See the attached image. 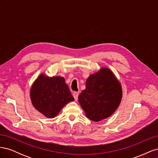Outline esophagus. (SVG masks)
Masks as SVG:
<instances>
[{"instance_id": "obj_1", "label": "esophagus", "mask_w": 158, "mask_h": 158, "mask_svg": "<svg viewBox=\"0 0 158 158\" xmlns=\"http://www.w3.org/2000/svg\"><path fill=\"white\" fill-rule=\"evenodd\" d=\"M78 95H79L78 92H74L73 93V97H74V99L76 100V101H77Z\"/></svg>"}]
</instances>
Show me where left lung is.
<instances>
[{
  "mask_svg": "<svg viewBox=\"0 0 158 158\" xmlns=\"http://www.w3.org/2000/svg\"><path fill=\"white\" fill-rule=\"evenodd\" d=\"M122 85L113 72L102 67L90 74L85 89L78 96V102L85 116L95 122L109 117L120 105Z\"/></svg>",
  "mask_w": 158,
  "mask_h": 158,
  "instance_id": "8db88e82",
  "label": "left lung"
}]
</instances>
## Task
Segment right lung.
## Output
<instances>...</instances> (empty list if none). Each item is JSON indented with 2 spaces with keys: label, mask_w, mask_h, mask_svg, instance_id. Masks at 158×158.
<instances>
[{
  "label": "right lung",
  "mask_w": 158,
  "mask_h": 158,
  "mask_svg": "<svg viewBox=\"0 0 158 158\" xmlns=\"http://www.w3.org/2000/svg\"><path fill=\"white\" fill-rule=\"evenodd\" d=\"M30 94L33 107L47 118H54L65 105L74 100L63 77H49L44 73L33 83Z\"/></svg>",
  "instance_id": "obj_1"
}]
</instances>
